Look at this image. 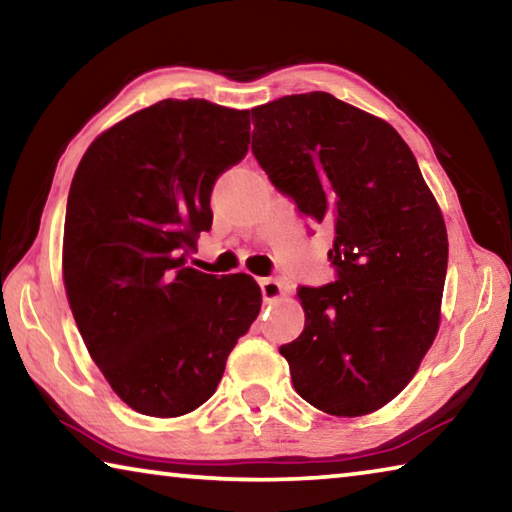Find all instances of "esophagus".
I'll list each match as a JSON object with an SVG mask.
<instances>
[{
	"label": "esophagus",
	"instance_id": "obj_1",
	"mask_svg": "<svg viewBox=\"0 0 512 512\" xmlns=\"http://www.w3.org/2000/svg\"><path fill=\"white\" fill-rule=\"evenodd\" d=\"M259 289H262V296H264L266 302L280 300L282 293H284L282 284L277 282V280H273V277H262V280H259Z\"/></svg>",
	"mask_w": 512,
	"mask_h": 512
}]
</instances>
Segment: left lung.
Returning <instances> with one entry per match:
<instances>
[{"instance_id":"1","label":"left lung","mask_w":512,"mask_h":512,"mask_svg":"<svg viewBox=\"0 0 512 512\" xmlns=\"http://www.w3.org/2000/svg\"><path fill=\"white\" fill-rule=\"evenodd\" d=\"M253 153L298 212L334 225L336 282L300 287L305 329L282 345L302 400L329 415L381 409L438 334L447 275L443 212L384 119L327 92L253 108Z\"/></svg>"}]
</instances>
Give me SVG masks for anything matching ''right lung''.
<instances>
[{"label":"right lung","instance_id":"1","mask_svg":"<svg viewBox=\"0 0 512 512\" xmlns=\"http://www.w3.org/2000/svg\"><path fill=\"white\" fill-rule=\"evenodd\" d=\"M250 110L164 99L85 151L69 187L63 280L92 361L121 400L178 418L210 400L262 307L246 273L187 266L216 178L244 160Z\"/></svg>","mask_w":512,"mask_h":512}]
</instances>
